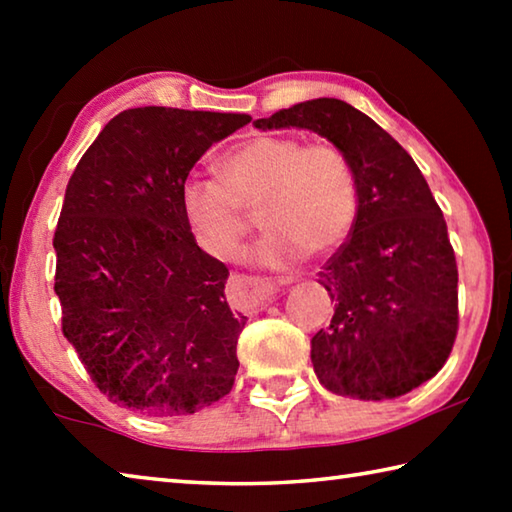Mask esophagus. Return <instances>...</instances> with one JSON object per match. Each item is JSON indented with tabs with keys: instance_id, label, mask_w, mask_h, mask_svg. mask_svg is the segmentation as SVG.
Masks as SVG:
<instances>
[{
	"instance_id": "1",
	"label": "esophagus",
	"mask_w": 512,
	"mask_h": 512,
	"mask_svg": "<svg viewBox=\"0 0 512 512\" xmlns=\"http://www.w3.org/2000/svg\"><path fill=\"white\" fill-rule=\"evenodd\" d=\"M282 284H289V280H262V277H253V275H232L230 277V291L235 296L244 298L246 302H262L266 298L275 296L280 291Z\"/></svg>"
}]
</instances>
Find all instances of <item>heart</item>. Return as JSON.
<instances>
[{"instance_id":"obj_1","label":"heart","mask_w":512,"mask_h":512,"mask_svg":"<svg viewBox=\"0 0 512 512\" xmlns=\"http://www.w3.org/2000/svg\"><path fill=\"white\" fill-rule=\"evenodd\" d=\"M185 221L205 253L237 257L262 214L268 228L253 250L264 266H287L339 248L357 223L359 185L348 155L332 142L257 135L219 158V178L189 176L180 187Z\"/></svg>"}]
</instances>
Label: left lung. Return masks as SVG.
I'll use <instances>...</instances> for the list:
<instances>
[{"mask_svg":"<svg viewBox=\"0 0 512 512\" xmlns=\"http://www.w3.org/2000/svg\"><path fill=\"white\" fill-rule=\"evenodd\" d=\"M253 124L327 137L357 173V223L318 273L334 300L332 323L311 339L320 384L343 397L393 400L429 381L456 341L458 268L418 164L341 99L302 101Z\"/></svg>","mask_w":512,"mask_h":512,"instance_id":"8db88e82","label":"left lung"}]
</instances>
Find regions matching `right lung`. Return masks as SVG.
<instances>
[{"instance_id":"add662e5","label":"right lung","mask_w":512,"mask_h":512,"mask_svg":"<svg viewBox=\"0 0 512 512\" xmlns=\"http://www.w3.org/2000/svg\"><path fill=\"white\" fill-rule=\"evenodd\" d=\"M250 115L146 106L112 117L69 178L56 225L63 334L110 402L189 415L232 391L246 316L228 266L185 221L180 187Z\"/></svg>"}]
</instances>
